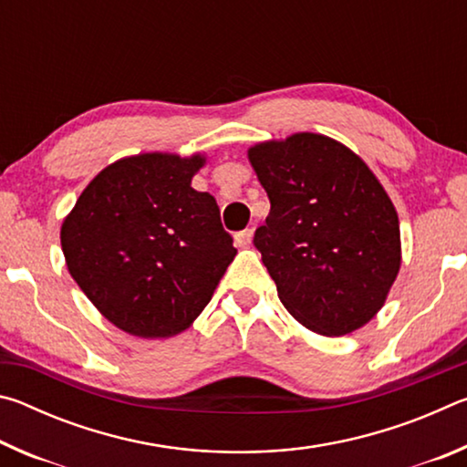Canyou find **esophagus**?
<instances>
[{
	"label": "esophagus",
	"mask_w": 467,
	"mask_h": 467,
	"mask_svg": "<svg viewBox=\"0 0 467 467\" xmlns=\"http://www.w3.org/2000/svg\"><path fill=\"white\" fill-rule=\"evenodd\" d=\"M251 239H253V231H251V228H244V231L234 234V241H236V244H239V247H249Z\"/></svg>",
	"instance_id": "34e87169"
}]
</instances>
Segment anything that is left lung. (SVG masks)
I'll list each match as a JSON object with an SVG mask.
<instances>
[{"label": "left lung", "mask_w": 467, "mask_h": 467, "mask_svg": "<svg viewBox=\"0 0 467 467\" xmlns=\"http://www.w3.org/2000/svg\"><path fill=\"white\" fill-rule=\"evenodd\" d=\"M270 197L255 247L286 311L321 336H346L385 305L401 264L400 220L362 158L321 133L249 148Z\"/></svg>", "instance_id": "left-lung-1"}]
</instances>
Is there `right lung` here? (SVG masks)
Returning <instances> with one entry per match:
<instances>
[{
	"label": "right lung",
	"mask_w": 467,
	"mask_h": 467,
	"mask_svg": "<svg viewBox=\"0 0 467 467\" xmlns=\"http://www.w3.org/2000/svg\"><path fill=\"white\" fill-rule=\"evenodd\" d=\"M203 164L202 154L121 158L90 181L63 220L69 274L131 336L185 331L236 255L216 200L192 187Z\"/></svg>",
	"instance_id": "right-lung-1"
}]
</instances>
